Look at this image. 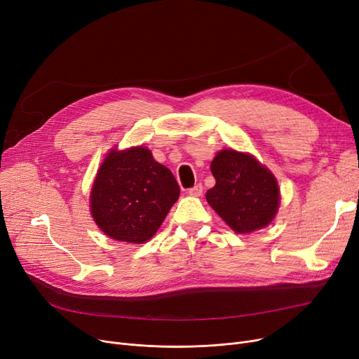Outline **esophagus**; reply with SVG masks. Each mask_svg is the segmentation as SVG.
Segmentation results:
<instances>
[{
	"label": "esophagus",
	"mask_w": 359,
	"mask_h": 359,
	"mask_svg": "<svg viewBox=\"0 0 359 359\" xmlns=\"http://www.w3.org/2000/svg\"><path fill=\"white\" fill-rule=\"evenodd\" d=\"M202 192H203V187H202V184H196V186L191 187L189 191H187V194H189L191 196H201V195H202Z\"/></svg>",
	"instance_id": "1"
}]
</instances>
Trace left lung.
<instances>
[{
    "label": "left lung",
    "instance_id": "left-lung-1",
    "mask_svg": "<svg viewBox=\"0 0 359 359\" xmlns=\"http://www.w3.org/2000/svg\"><path fill=\"white\" fill-rule=\"evenodd\" d=\"M215 186L206 192L212 210L238 234L266 227L279 208V187L271 170L253 156L221 149L211 163Z\"/></svg>",
    "mask_w": 359,
    "mask_h": 359
}]
</instances>
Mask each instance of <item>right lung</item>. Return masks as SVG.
<instances>
[{
	"instance_id": "add662e5",
	"label": "right lung",
	"mask_w": 359,
	"mask_h": 359,
	"mask_svg": "<svg viewBox=\"0 0 359 359\" xmlns=\"http://www.w3.org/2000/svg\"><path fill=\"white\" fill-rule=\"evenodd\" d=\"M180 187L170 170L145 147L111 149L90 194V211L113 240L141 244L160 229Z\"/></svg>"
}]
</instances>
